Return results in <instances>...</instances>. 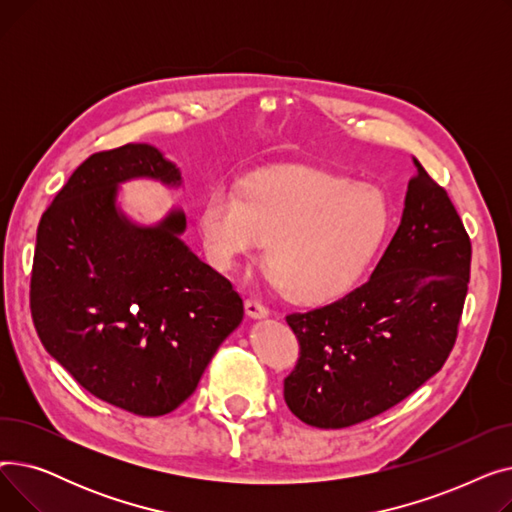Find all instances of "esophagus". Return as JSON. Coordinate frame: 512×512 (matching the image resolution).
I'll return each mask as SVG.
<instances>
[{
  "instance_id": "1",
  "label": "esophagus",
  "mask_w": 512,
  "mask_h": 512,
  "mask_svg": "<svg viewBox=\"0 0 512 512\" xmlns=\"http://www.w3.org/2000/svg\"><path fill=\"white\" fill-rule=\"evenodd\" d=\"M245 311H247V315L253 317V319H263V317L270 315V309H267L259 299H247Z\"/></svg>"
}]
</instances>
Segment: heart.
<instances>
[{"instance_id":"1","label":"heart","mask_w":512,"mask_h":512,"mask_svg":"<svg viewBox=\"0 0 512 512\" xmlns=\"http://www.w3.org/2000/svg\"><path fill=\"white\" fill-rule=\"evenodd\" d=\"M197 226L213 267L236 270L267 242V280L294 303L319 305L359 280L384 238L388 207L371 186L292 168L255 174L240 197L213 188Z\"/></svg>"}]
</instances>
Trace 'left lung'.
<instances>
[{
	"label": "left lung",
	"mask_w": 512,
	"mask_h": 512,
	"mask_svg": "<svg viewBox=\"0 0 512 512\" xmlns=\"http://www.w3.org/2000/svg\"><path fill=\"white\" fill-rule=\"evenodd\" d=\"M405 209L369 280L340 301L290 313L301 359L284 400L301 421L340 429L388 411L446 363L471 270V240L413 157Z\"/></svg>",
	"instance_id": "obj_1"
}]
</instances>
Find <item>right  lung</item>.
<instances>
[{
	"label": "right lung",
	"mask_w": 512,
	"mask_h": 512,
	"mask_svg": "<svg viewBox=\"0 0 512 512\" xmlns=\"http://www.w3.org/2000/svg\"><path fill=\"white\" fill-rule=\"evenodd\" d=\"M130 180L182 188L180 168L147 143L85 159L39 222L31 313L45 351L80 386L157 417L195 392L245 309L180 238V207L155 224L128 218L118 197Z\"/></svg>",
	"instance_id": "right-lung-1"
}]
</instances>
